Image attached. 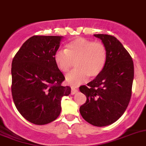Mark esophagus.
Wrapping results in <instances>:
<instances>
[{"label": "esophagus", "mask_w": 146, "mask_h": 146, "mask_svg": "<svg viewBox=\"0 0 146 146\" xmlns=\"http://www.w3.org/2000/svg\"><path fill=\"white\" fill-rule=\"evenodd\" d=\"M78 88H75V87H71V94H75L78 92Z\"/></svg>", "instance_id": "esophagus-1"}]
</instances>
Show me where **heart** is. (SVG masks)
Instances as JSON below:
<instances>
[{
	"label": "heart",
	"mask_w": 146,
	"mask_h": 146,
	"mask_svg": "<svg viewBox=\"0 0 146 146\" xmlns=\"http://www.w3.org/2000/svg\"><path fill=\"white\" fill-rule=\"evenodd\" d=\"M107 60V50L101 42H95L84 37H78L66 44L65 50L60 49L54 54L57 68L62 73L70 69L75 62L76 69L65 76L67 83L78 86L88 78H95L101 74Z\"/></svg>",
	"instance_id": "heart-1"
}]
</instances>
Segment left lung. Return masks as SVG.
Segmentation results:
<instances>
[{"label": "left lung", "instance_id": "left-lung-1", "mask_svg": "<svg viewBox=\"0 0 146 146\" xmlns=\"http://www.w3.org/2000/svg\"><path fill=\"white\" fill-rule=\"evenodd\" d=\"M94 35L105 45L107 60L101 74L79 88L87 98L80 107V113L88 123L104 127L116 122L128 106L134 65L128 52L116 37L104 34Z\"/></svg>", "mask_w": 146, "mask_h": 146}]
</instances>
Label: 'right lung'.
I'll use <instances>...</instances> for the list:
<instances>
[{
  "mask_svg": "<svg viewBox=\"0 0 146 146\" xmlns=\"http://www.w3.org/2000/svg\"><path fill=\"white\" fill-rule=\"evenodd\" d=\"M62 36H33L27 39L13 58L11 92L18 111L29 122L46 125L61 111V99L71 92L61 86L65 80L57 68L54 54Z\"/></svg>",
  "mask_w": 146,
  "mask_h": 146,
  "instance_id": "1",
  "label": "right lung"
}]
</instances>
